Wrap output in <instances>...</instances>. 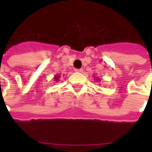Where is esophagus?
Listing matches in <instances>:
<instances>
[{
	"instance_id": "34e87169",
	"label": "esophagus",
	"mask_w": 152,
	"mask_h": 152,
	"mask_svg": "<svg viewBox=\"0 0 152 152\" xmlns=\"http://www.w3.org/2000/svg\"><path fill=\"white\" fill-rule=\"evenodd\" d=\"M74 71L76 72H83V69H75V70H74Z\"/></svg>"
}]
</instances>
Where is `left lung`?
Masks as SVG:
<instances>
[{"mask_svg": "<svg viewBox=\"0 0 152 152\" xmlns=\"http://www.w3.org/2000/svg\"><path fill=\"white\" fill-rule=\"evenodd\" d=\"M95 80L97 81V82H99V81H100V79L99 78V77H95Z\"/></svg>", "mask_w": 152, "mask_h": 152, "instance_id": "8db88e82", "label": "left lung"}]
</instances>
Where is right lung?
Listing matches in <instances>:
<instances>
[{"label": "right lung", "mask_w": 152, "mask_h": 152, "mask_svg": "<svg viewBox=\"0 0 152 152\" xmlns=\"http://www.w3.org/2000/svg\"><path fill=\"white\" fill-rule=\"evenodd\" d=\"M61 76L60 74H57V75H55L54 77H53V80H54L55 83H57V82H58V81L60 80V79H61Z\"/></svg>", "instance_id": "add662e5"}]
</instances>
